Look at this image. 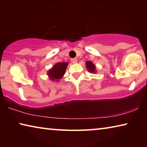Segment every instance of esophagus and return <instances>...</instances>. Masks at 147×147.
<instances>
[{"mask_svg": "<svg viewBox=\"0 0 147 147\" xmlns=\"http://www.w3.org/2000/svg\"><path fill=\"white\" fill-rule=\"evenodd\" d=\"M71 61L73 63H77V59L76 58H72L71 59Z\"/></svg>", "mask_w": 147, "mask_h": 147, "instance_id": "esophagus-1", "label": "esophagus"}]
</instances>
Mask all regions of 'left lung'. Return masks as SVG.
Wrapping results in <instances>:
<instances>
[{
  "label": "left lung",
  "instance_id": "1",
  "mask_svg": "<svg viewBox=\"0 0 147 147\" xmlns=\"http://www.w3.org/2000/svg\"><path fill=\"white\" fill-rule=\"evenodd\" d=\"M86 65L87 69H88V71L89 72V73H93V74H95L96 73L95 65L93 63V62L92 61H87L86 62Z\"/></svg>",
  "mask_w": 147,
  "mask_h": 147
}]
</instances>
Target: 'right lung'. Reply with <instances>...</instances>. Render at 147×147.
Instances as JSON below:
<instances>
[{
	"label": "right lung",
	"mask_w": 147,
	"mask_h": 147,
	"mask_svg": "<svg viewBox=\"0 0 147 147\" xmlns=\"http://www.w3.org/2000/svg\"><path fill=\"white\" fill-rule=\"evenodd\" d=\"M68 65L69 63L67 62H58L54 65L47 72L49 79L53 82H59L65 74Z\"/></svg>",
	"instance_id": "add662e5"
}]
</instances>
